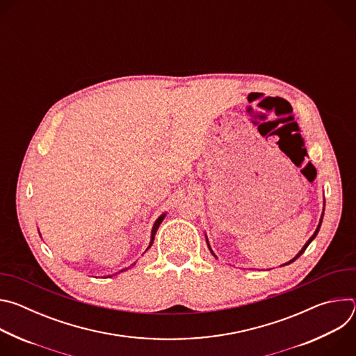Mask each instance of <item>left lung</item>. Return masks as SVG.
<instances>
[{
  "mask_svg": "<svg viewBox=\"0 0 356 356\" xmlns=\"http://www.w3.org/2000/svg\"><path fill=\"white\" fill-rule=\"evenodd\" d=\"M323 217H324V213H323ZM323 217H321V220H320V224H318V227H317V229H316V232H314V234H313V236H312V238H310V239H309V241H307V242H306V245H304V246H302V248H301V250H300V252H298V253H297V255H296V257H294V258H293V259H291V261H290V262H287V264H284V265H290V264H291V262H294V261H296V259H297V258H300V255H301V253H302V252H304V250H306V249H307V246H309V245H310V242H312V241H313V239H314V238H316V236H317V234H318V231H320V227H321V221H323ZM207 245H209V248H210V243H209V241H207ZM210 250H211V248H210ZM211 253H213V250H211ZM213 255H214V253H213ZM214 257H216V255H214ZM284 265H282V266H284Z\"/></svg>",
  "mask_w": 356,
  "mask_h": 356,
  "instance_id": "1",
  "label": "left lung"
}]
</instances>
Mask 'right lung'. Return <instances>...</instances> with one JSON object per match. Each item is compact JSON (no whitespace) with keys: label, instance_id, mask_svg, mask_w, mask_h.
I'll return each instance as SVG.
<instances>
[{"label":"right lung","instance_id":"add662e5","mask_svg":"<svg viewBox=\"0 0 356 356\" xmlns=\"http://www.w3.org/2000/svg\"><path fill=\"white\" fill-rule=\"evenodd\" d=\"M165 216L166 214H162L158 220H156V222H155V225H154V228H152V234H150V243H149V246L147 248H150L152 246V243H154V239H155V234H156V231H158V228H159V225H161V222L163 221V218H165ZM125 269H122V270H120V272H124ZM118 272V273H120ZM117 275V273H115Z\"/></svg>","mask_w":356,"mask_h":356}]
</instances>
